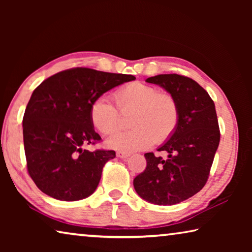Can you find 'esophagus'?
Listing matches in <instances>:
<instances>
[{"label":"esophagus","instance_id":"34e87169","mask_svg":"<svg viewBox=\"0 0 252 252\" xmlns=\"http://www.w3.org/2000/svg\"><path fill=\"white\" fill-rule=\"evenodd\" d=\"M117 157H118V158H120V159H122V160H126V158H129V157H130V155H129V153H126V152H121V151H119V152H117Z\"/></svg>","mask_w":252,"mask_h":252}]
</instances>
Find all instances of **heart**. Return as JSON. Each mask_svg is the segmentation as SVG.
Returning a JSON list of instances; mask_svg holds the SVG:
<instances>
[{"label":"heart","mask_w":252,"mask_h":252,"mask_svg":"<svg viewBox=\"0 0 252 252\" xmlns=\"http://www.w3.org/2000/svg\"><path fill=\"white\" fill-rule=\"evenodd\" d=\"M113 100L97 96L91 102L89 116L92 126L103 134H111L122 122L120 113L129 114L131 130L118 132L106 140L108 147L123 152L147 149L153 142L164 143L177 131L180 109L172 94L160 92L155 85L131 82L113 92ZM119 109L121 110L118 111Z\"/></svg>","instance_id":"heart-1"}]
</instances>
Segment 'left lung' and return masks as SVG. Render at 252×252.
<instances>
[{
	"mask_svg": "<svg viewBox=\"0 0 252 252\" xmlns=\"http://www.w3.org/2000/svg\"><path fill=\"white\" fill-rule=\"evenodd\" d=\"M172 94L180 109L177 131L158 151L167 157L144 155L147 167L133 180L140 197L159 206H171L192 197L208 181L220 142L216 106L194 80L179 74L147 79Z\"/></svg>",
	"mask_w": 252,
	"mask_h": 252,
	"instance_id": "8db88e82",
	"label": "left lung"
}]
</instances>
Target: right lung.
<instances>
[{
  "instance_id": "1",
  "label": "right lung",
  "mask_w": 252,
  "mask_h": 252,
  "mask_svg": "<svg viewBox=\"0 0 252 252\" xmlns=\"http://www.w3.org/2000/svg\"><path fill=\"white\" fill-rule=\"evenodd\" d=\"M135 80L131 74L72 67L45 79L23 117V142L29 176L54 199L75 201L94 192L113 150H85L101 141L89 116L91 102L104 92Z\"/></svg>"
}]
</instances>
